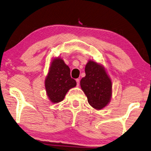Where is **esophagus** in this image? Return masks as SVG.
Listing matches in <instances>:
<instances>
[{
	"instance_id": "34e87169",
	"label": "esophagus",
	"mask_w": 151,
	"mask_h": 151,
	"mask_svg": "<svg viewBox=\"0 0 151 151\" xmlns=\"http://www.w3.org/2000/svg\"><path fill=\"white\" fill-rule=\"evenodd\" d=\"M76 85L78 86H79V84H80V80L78 79V78H77V79H76Z\"/></svg>"
}]
</instances>
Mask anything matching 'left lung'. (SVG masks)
<instances>
[{"mask_svg":"<svg viewBox=\"0 0 151 151\" xmlns=\"http://www.w3.org/2000/svg\"><path fill=\"white\" fill-rule=\"evenodd\" d=\"M85 77L81 80V87L88 104L95 109H101L110 102L112 83L104 66L93 60L85 66Z\"/></svg>","mask_w":151,"mask_h":151,"instance_id":"8db88e82","label":"left lung"}]
</instances>
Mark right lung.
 Wrapping results in <instances>:
<instances>
[{"instance_id":"obj_1","label":"right lung","mask_w":151,"mask_h":151,"mask_svg":"<svg viewBox=\"0 0 151 151\" xmlns=\"http://www.w3.org/2000/svg\"><path fill=\"white\" fill-rule=\"evenodd\" d=\"M76 85V81L70 76V68L63 60H52L45 80V91L50 101L54 104L62 101L68 90Z\"/></svg>"}]
</instances>
